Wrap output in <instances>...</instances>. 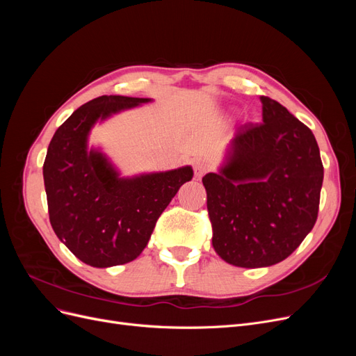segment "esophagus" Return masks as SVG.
Instances as JSON below:
<instances>
[{"mask_svg":"<svg viewBox=\"0 0 356 356\" xmlns=\"http://www.w3.org/2000/svg\"><path fill=\"white\" fill-rule=\"evenodd\" d=\"M208 170H209V165H208L207 160L199 159V160L195 161V177L197 179H200L204 174H207Z\"/></svg>","mask_w":356,"mask_h":356,"instance_id":"esophagus-1","label":"esophagus"}]
</instances>
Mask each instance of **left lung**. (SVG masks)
Here are the masks:
<instances>
[{
    "label": "left lung",
    "mask_w": 356,
    "mask_h": 356,
    "mask_svg": "<svg viewBox=\"0 0 356 356\" xmlns=\"http://www.w3.org/2000/svg\"><path fill=\"white\" fill-rule=\"evenodd\" d=\"M263 123L234 132L220 170L202 178L212 246L225 263H281L314 229L324 166L310 129L261 96Z\"/></svg>",
    "instance_id": "obj_1"
}]
</instances>
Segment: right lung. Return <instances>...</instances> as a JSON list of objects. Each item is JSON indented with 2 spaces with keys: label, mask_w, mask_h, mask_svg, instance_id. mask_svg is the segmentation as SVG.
I'll use <instances>...</instances> for the list:
<instances>
[{
  "label": "right lung",
  "mask_w": 356,
  "mask_h": 356,
  "mask_svg": "<svg viewBox=\"0 0 356 356\" xmlns=\"http://www.w3.org/2000/svg\"><path fill=\"white\" fill-rule=\"evenodd\" d=\"M149 98L99 96L75 110L53 135L42 166L49 218L58 238L93 267L126 264L144 251L159 217L191 166L120 177L101 149L88 147L92 127Z\"/></svg>",
  "instance_id": "obj_1"
}]
</instances>
